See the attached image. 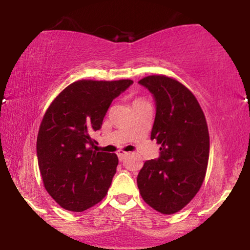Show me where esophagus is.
Listing matches in <instances>:
<instances>
[{
    "mask_svg": "<svg viewBox=\"0 0 250 250\" xmlns=\"http://www.w3.org/2000/svg\"><path fill=\"white\" fill-rule=\"evenodd\" d=\"M127 155H128V152H125V151H123V150H119V151L117 152L118 159L121 160V162H122V160H124V158H125V157L127 156Z\"/></svg>",
    "mask_w": 250,
    "mask_h": 250,
    "instance_id": "1",
    "label": "esophagus"
}]
</instances>
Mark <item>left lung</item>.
I'll return each mask as SVG.
<instances>
[{
	"instance_id": "8db88e82",
	"label": "left lung",
	"mask_w": 250,
	"mask_h": 250,
	"mask_svg": "<svg viewBox=\"0 0 250 250\" xmlns=\"http://www.w3.org/2000/svg\"><path fill=\"white\" fill-rule=\"evenodd\" d=\"M152 94L156 117L151 140L160 145L159 157L146 160L138 188L149 206L162 214L182 209L199 191L209 157L206 118L197 99L173 78L153 75L139 81Z\"/></svg>"
}]
</instances>
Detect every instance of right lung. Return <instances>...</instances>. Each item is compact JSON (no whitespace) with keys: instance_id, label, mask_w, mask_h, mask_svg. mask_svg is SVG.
Instances as JSON below:
<instances>
[{"instance_id":"obj_1","label":"right lung","mask_w":250,"mask_h":250,"mask_svg":"<svg viewBox=\"0 0 250 250\" xmlns=\"http://www.w3.org/2000/svg\"><path fill=\"white\" fill-rule=\"evenodd\" d=\"M133 84L77 81L50 104L37 135L36 151L44 187L61 207L83 211L102 200L118 165L117 155L93 150L92 133L101 128L114 99Z\"/></svg>"}]
</instances>
